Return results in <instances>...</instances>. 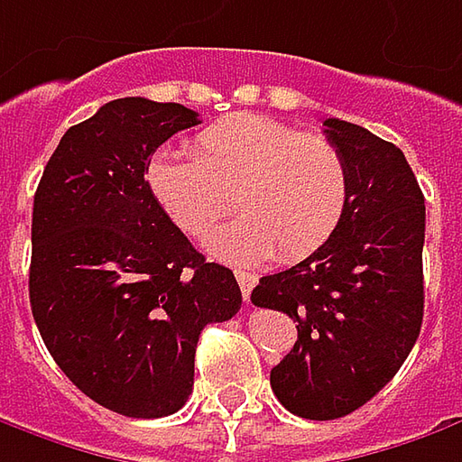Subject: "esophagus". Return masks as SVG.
I'll return each mask as SVG.
<instances>
[{
    "label": "esophagus",
    "instance_id": "esophagus-1",
    "mask_svg": "<svg viewBox=\"0 0 462 462\" xmlns=\"http://www.w3.org/2000/svg\"><path fill=\"white\" fill-rule=\"evenodd\" d=\"M235 276H237V284H240L243 297L251 300V291L253 287H255V282H258V276H255V273H248V271H235Z\"/></svg>",
    "mask_w": 462,
    "mask_h": 462
}]
</instances>
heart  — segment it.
<instances>
[{
    "instance_id": "obj_1",
    "label": "heart",
    "mask_w": 462,
    "mask_h": 462,
    "mask_svg": "<svg viewBox=\"0 0 462 462\" xmlns=\"http://www.w3.org/2000/svg\"><path fill=\"white\" fill-rule=\"evenodd\" d=\"M190 154L157 150L147 189L180 232L199 237L235 207L207 248L230 263L300 261L338 230L349 204V168L320 134L261 113H232L193 136Z\"/></svg>"
}]
</instances>
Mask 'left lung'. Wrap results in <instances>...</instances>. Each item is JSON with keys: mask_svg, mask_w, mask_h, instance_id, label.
Masks as SVG:
<instances>
[{"mask_svg": "<svg viewBox=\"0 0 462 462\" xmlns=\"http://www.w3.org/2000/svg\"><path fill=\"white\" fill-rule=\"evenodd\" d=\"M346 160L349 204L331 237L291 269L261 276L251 300L297 323L271 391L302 419L365 406L401 370L424 318V193L403 152L367 129L326 118Z\"/></svg>", "mask_w": 462, "mask_h": 462, "instance_id": "8db88e82", "label": "left lung"}]
</instances>
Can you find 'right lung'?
<instances>
[{"mask_svg":"<svg viewBox=\"0 0 462 462\" xmlns=\"http://www.w3.org/2000/svg\"><path fill=\"white\" fill-rule=\"evenodd\" d=\"M196 124L180 103L111 100L61 136L32 201L41 338L79 391L131 419L189 401L204 326L243 305L235 273L207 263L144 180L154 150Z\"/></svg>","mask_w":462,"mask_h":462,"instance_id":"1","label":"right lung"}]
</instances>
